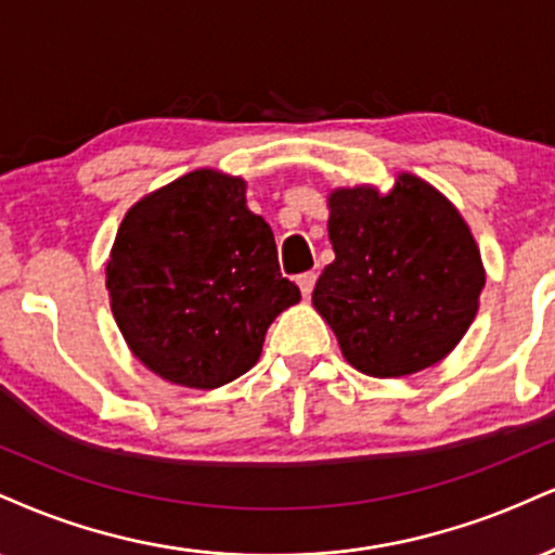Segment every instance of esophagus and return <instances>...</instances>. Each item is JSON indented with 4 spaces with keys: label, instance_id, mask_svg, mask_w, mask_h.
I'll use <instances>...</instances> for the list:
<instances>
[{
    "label": "esophagus",
    "instance_id": "obj_1",
    "mask_svg": "<svg viewBox=\"0 0 555 555\" xmlns=\"http://www.w3.org/2000/svg\"><path fill=\"white\" fill-rule=\"evenodd\" d=\"M315 282H318V273L315 271L299 273L297 284H299V292H302V297H310L312 295V289H315Z\"/></svg>",
    "mask_w": 555,
    "mask_h": 555
}]
</instances>
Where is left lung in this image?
I'll return each instance as SVG.
<instances>
[{
  "label": "left lung",
  "instance_id": "obj_1",
  "mask_svg": "<svg viewBox=\"0 0 555 555\" xmlns=\"http://www.w3.org/2000/svg\"><path fill=\"white\" fill-rule=\"evenodd\" d=\"M336 260L312 305L336 333L346 362L372 377L422 372L460 344L486 284L480 250L460 211L426 180L400 172L328 196Z\"/></svg>",
  "mask_w": 555,
  "mask_h": 555
}]
</instances>
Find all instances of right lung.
Instances as JSON below:
<instances>
[{
  "instance_id": "right-lung-1",
  "label": "right lung",
  "mask_w": 555,
  "mask_h": 555,
  "mask_svg": "<svg viewBox=\"0 0 555 555\" xmlns=\"http://www.w3.org/2000/svg\"><path fill=\"white\" fill-rule=\"evenodd\" d=\"M133 357L168 383L227 385L258 362L269 325L299 302L245 180L202 168L126 211L105 266Z\"/></svg>"
}]
</instances>
